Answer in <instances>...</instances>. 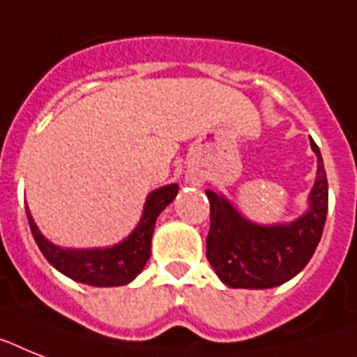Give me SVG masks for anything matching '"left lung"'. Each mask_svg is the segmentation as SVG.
<instances>
[{
    "mask_svg": "<svg viewBox=\"0 0 357 357\" xmlns=\"http://www.w3.org/2000/svg\"><path fill=\"white\" fill-rule=\"evenodd\" d=\"M312 149L317 155V179L310 194V208L289 225L251 224L227 199L207 190L211 204L207 260L229 288H275L294 279L312 259L328 213L323 158L314 141Z\"/></svg>",
    "mask_w": 357,
    "mask_h": 357,
    "instance_id": "obj_1",
    "label": "left lung"
}]
</instances>
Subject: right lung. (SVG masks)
<instances>
[{"label": "right lung", "instance_id": "obj_1", "mask_svg": "<svg viewBox=\"0 0 357 357\" xmlns=\"http://www.w3.org/2000/svg\"><path fill=\"white\" fill-rule=\"evenodd\" d=\"M178 185H167L158 190H153L144 205L143 218L139 222L128 238L121 244L108 249H60L49 240L43 238V234L38 231L33 216L27 213L29 227L36 240L38 248L47 259L51 266L63 273L69 279L77 282L89 284V286H123L132 282L141 271L144 264L150 259V244H152L153 227L159 213L176 198Z\"/></svg>", "mask_w": 357, "mask_h": 357}]
</instances>
